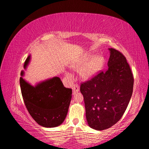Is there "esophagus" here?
<instances>
[{
	"label": "esophagus",
	"instance_id": "obj_1",
	"mask_svg": "<svg viewBox=\"0 0 149 149\" xmlns=\"http://www.w3.org/2000/svg\"><path fill=\"white\" fill-rule=\"evenodd\" d=\"M72 90H73V95H75L76 93L79 92V86L77 84H75L72 88Z\"/></svg>",
	"mask_w": 149,
	"mask_h": 149
}]
</instances>
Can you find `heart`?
<instances>
[{
    "instance_id": "1",
    "label": "heart",
    "mask_w": 149,
    "mask_h": 149,
    "mask_svg": "<svg viewBox=\"0 0 149 149\" xmlns=\"http://www.w3.org/2000/svg\"><path fill=\"white\" fill-rule=\"evenodd\" d=\"M104 64V59L102 56L85 54L79 60L72 64L71 68L75 71H79L80 77L83 79L89 80L101 71ZM65 75L71 77L72 75L66 72Z\"/></svg>"
}]
</instances>
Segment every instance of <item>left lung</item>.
<instances>
[{
  "label": "left lung",
  "mask_w": 149,
  "mask_h": 149,
  "mask_svg": "<svg viewBox=\"0 0 149 149\" xmlns=\"http://www.w3.org/2000/svg\"><path fill=\"white\" fill-rule=\"evenodd\" d=\"M108 69L81 84L88 125L101 131L116 124L124 114L132 97L133 79L125 57L118 50L108 49Z\"/></svg>",
  "instance_id": "8db88e82"
}]
</instances>
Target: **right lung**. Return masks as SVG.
<instances>
[{
  "label": "right lung",
  "mask_w": 149,
  "mask_h": 149,
  "mask_svg": "<svg viewBox=\"0 0 149 149\" xmlns=\"http://www.w3.org/2000/svg\"><path fill=\"white\" fill-rule=\"evenodd\" d=\"M31 55L25 61L27 69ZM21 72L19 84L25 105L29 114L44 127H55L64 122L72 99V91L65 88L59 77L55 76L32 85L24 79Z\"/></svg>",
  "instance_id": "obj_1"
}]
</instances>
